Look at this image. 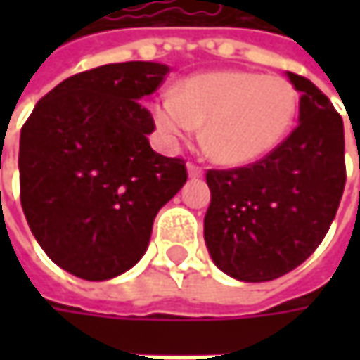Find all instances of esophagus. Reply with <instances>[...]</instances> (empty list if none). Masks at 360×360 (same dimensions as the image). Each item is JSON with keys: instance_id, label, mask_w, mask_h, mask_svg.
I'll return each instance as SVG.
<instances>
[{"instance_id": "obj_1", "label": "esophagus", "mask_w": 360, "mask_h": 360, "mask_svg": "<svg viewBox=\"0 0 360 360\" xmlns=\"http://www.w3.org/2000/svg\"><path fill=\"white\" fill-rule=\"evenodd\" d=\"M186 170H188V176H190V178H202V174H204L202 172L200 166H196L194 162H188Z\"/></svg>"}]
</instances>
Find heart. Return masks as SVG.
<instances>
[{"label": "heart", "mask_w": 360, "mask_h": 360, "mask_svg": "<svg viewBox=\"0 0 360 360\" xmlns=\"http://www.w3.org/2000/svg\"><path fill=\"white\" fill-rule=\"evenodd\" d=\"M297 110V90L288 79L226 70L184 79L172 98L154 104L152 116L168 142L204 124L206 152L220 164L242 166L264 158L283 142Z\"/></svg>", "instance_id": "obj_1"}]
</instances>
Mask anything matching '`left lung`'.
<instances>
[{
  "instance_id": "1",
  "label": "left lung",
  "mask_w": 360,
  "mask_h": 360,
  "mask_svg": "<svg viewBox=\"0 0 360 360\" xmlns=\"http://www.w3.org/2000/svg\"><path fill=\"white\" fill-rule=\"evenodd\" d=\"M286 76L300 91L290 136L255 164L206 172L204 240L216 266L244 283L302 264L330 229L347 182L340 114L311 79Z\"/></svg>"
}]
</instances>
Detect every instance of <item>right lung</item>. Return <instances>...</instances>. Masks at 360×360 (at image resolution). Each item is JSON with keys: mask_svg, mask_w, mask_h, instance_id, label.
Masks as SVG:
<instances>
[{"mask_svg": "<svg viewBox=\"0 0 360 360\" xmlns=\"http://www.w3.org/2000/svg\"><path fill=\"white\" fill-rule=\"evenodd\" d=\"M168 65L124 62L63 79L21 128L20 198L35 240L63 270L108 281L144 256L158 210L184 186L182 158L154 152L140 104Z\"/></svg>", "mask_w": 360, "mask_h": 360, "instance_id": "add662e5", "label": "right lung"}]
</instances>
